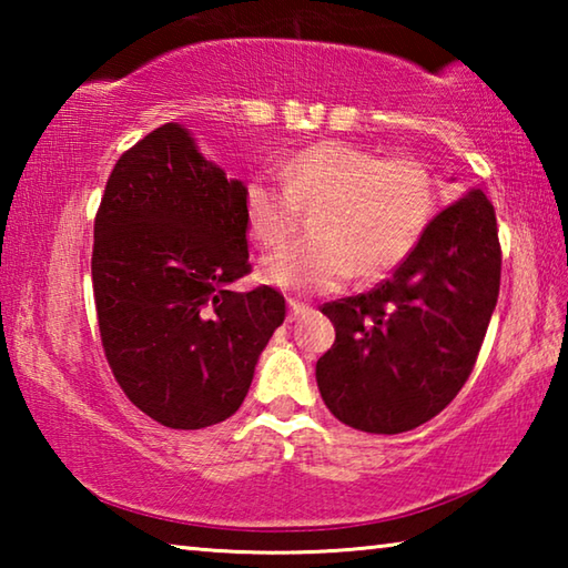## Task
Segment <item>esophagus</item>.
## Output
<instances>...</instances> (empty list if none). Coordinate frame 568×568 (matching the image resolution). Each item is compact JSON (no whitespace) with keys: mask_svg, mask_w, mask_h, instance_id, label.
Wrapping results in <instances>:
<instances>
[{"mask_svg":"<svg viewBox=\"0 0 568 568\" xmlns=\"http://www.w3.org/2000/svg\"><path fill=\"white\" fill-rule=\"evenodd\" d=\"M287 307H291V321H297V318H303V315L311 313V307H307L305 303H297L295 297L287 301Z\"/></svg>","mask_w":568,"mask_h":568,"instance_id":"34e87169","label":"esophagus"}]
</instances>
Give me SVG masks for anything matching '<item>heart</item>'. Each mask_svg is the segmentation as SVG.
I'll return each mask as SVG.
<instances>
[{
	"instance_id": "b5f03b06",
	"label": "heart",
	"mask_w": 568,
	"mask_h": 568,
	"mask_svg": "<svg viewBox=\"0 0 568 568\" xmlns=\"http://www.w3.org/2000/svg\"><path fill=\"white\" fill-rule=\"evenodd\" d=\"M283 187L257 175L245 185L250 235L271 247L293 233L301 207H315L311 240L275 250L261 281L291 293H328L355 273L373 281L418 247L436 217V182L420 160H378L348 142H315L281 165Z\"/></svg>"
}]
</instances>
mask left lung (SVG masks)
Masks as SVG:
<instances>
[{"instance_id": "left-lung-1", "label": "left lung", "mask_w": 568, "mask_h": 568, "mask_svg": "<svg viewBox=\"0 0 568 568\" xmlns=\"http://www.w3.org/2000/svg\"><path fill=\"white\" fill-rule=\"evenodd\" d=\"M501 285L494 205L470 187L371 293L325 303L333 348L315 363L325 406L365 434L438 416L474 371Z\"/></svg>"}]
</instances>
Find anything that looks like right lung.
I'll return each instance as SVG.
<instances>
[{
	"label": "right lung",
	"instance_id": "1",
	"mask_svg": "<svg viewBox=\"0 0 568 568\" xmlns=\"http://www.w3.org/2000/svg\"><path fill=\"white\" fill-rule=\"evenodd\" d=\"M245 185L168 122L118 160L94 217L92 287L104 355L134 406L168 428L233 416L285 321L247 275Z\"/></svg>",
	"mask_w": 568,
	"mask_h": 568
}]
</instances>
